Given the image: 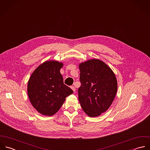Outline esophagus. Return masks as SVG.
I'll list each match as a JSON object with an SVG mask.
<instances>
[{
  "mask_svg": "<svg viewBox=\"0 0 150 150\" xmlns=\"http://www.w3.org/2000/svg\"><path fill=\"white\" fill-rule=\"evenodd\" d=\"M71 88L72 89V90H73L74 92L76 91V88H75L74 86H71Z\"/></svg>",
  "mask_w": 150,
  "mask_h": 150,
  "instance_id": "1",
  "label": "esophagus"
}]
</instances>
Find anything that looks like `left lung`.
Wrapping results in <instances>:
<instances>
[{
    "mask_svg": "<svg viewBox=\"0 0 150 150\" xmlns=\"http://www.w3.org/2000/svg\"><path fill=\"white\" fill-rule=\"evenodd\" d=\"M81 86L79 100L84 112L96 117L106 112L117 92L116 76L112 69L99 59H91L79 64Z\"/></svg>",
    "mask_w": 150,
    "mask_h": 150,
    "instance_id": "left-lung-1",
    "label": "left lung"
}]
</instances>
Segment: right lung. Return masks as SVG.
Instances as JSON below:
<instances>
[{
  "mask_svg": "<svg viewBox=\"0 0 150 150\" xmlns=\"http://www.w3.org/2000/svg\"><path fill=\"white\" fill-rule=\"evenodd\" d=\"M63 64L55 60L46 61L40 65L31 74L27 92L33 107L40 113L52 116L63 104L73 90L63 83L60 73Z\"/></svg>",
  "mask_w": 150,
  "mask_h": 150,
  "instance_id": "1",
  "label": "right lung"
}]
</instances>
